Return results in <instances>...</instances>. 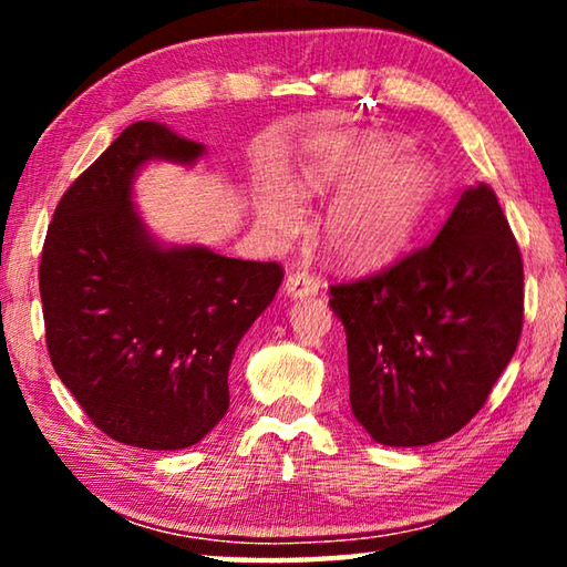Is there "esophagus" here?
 I'll return each mask as SVG.
<instances>
[{"instance_id": "obj_1", "label": "esophagus", "mask_w": 567, "mask_h": 567, "mask_svg": "<svg viewBox=\"0 0 567 567\" xmlns=\"http://www.w3.org/2000/svg\"><path fill=\"white\" fill-rule=\"evenodd\" d=\"M318 290H320V282L307 272H290L285 280V292H287V297H292V300L312 297V295H318Z\"/></svg>"}]
</instances>
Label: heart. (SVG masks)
Returning <instances> with one entry per match:
<instances>
[{
  "mask_svg": "<svg viewBox=\"0 0 567 567\" xmlns=\"http://www.w3.org/2000/svg\"><path fill=\"white\" fill-rule=\"evenodd\" d=\"M400 150V140L368 132L320 142L300 162L307 195L343 189L322 217V245L334 262L378 267L395 260L433 213L440 195L435 165ZM255 213L275 239H290L302 223L300 199L277 177L257 189Z\"/></svg>",
  "mask_w": 567,
  "mask_h": 567,
  "instance_id": "1",
  "label": "heart"
}]
</instances>
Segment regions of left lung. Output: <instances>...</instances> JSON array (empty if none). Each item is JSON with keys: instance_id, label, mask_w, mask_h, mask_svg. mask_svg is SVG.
<instances>
[{"instance_id": "8db88e82", "label": "left lung", "mask_w": 567, "mask_h": 567, "mask_svg": "<svg viewBox=\"0 0 567 567\" xmlns=\"http://www.w3.org/2000/svg\"><path fill=\"white\" fill-rule=\"evenodd\" d=\"M348 334L352 415L380 445L455 435L485 405L523 330V260L487 185L425 247L330 287Z\"/></svg>"}]
</instances>
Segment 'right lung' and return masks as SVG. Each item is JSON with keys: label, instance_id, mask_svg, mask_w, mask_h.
<instances>
[{"label": "right lung", "instance_id": "obj_1", "mask_svg": "<svg viewBox=\"0 0 567 567\" xmlns=\"http://www.w3.org/2000/svg\"><path fill=\"white\" fill-rule=\"evenodd\" d=\"M203 155L165 124L134 122L64 192L47 229L50 360L94 425L124 445L182 450L225 417L229 362L282 282L277 262L162 245L142 223L137 172Z\"/></svg>", "mask_w": 567, "mask_h": 567}]
</instances>
